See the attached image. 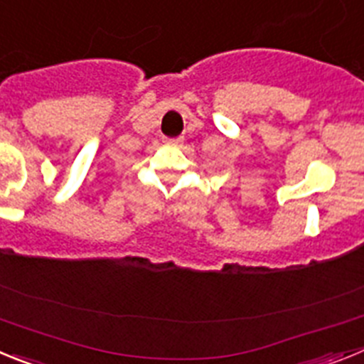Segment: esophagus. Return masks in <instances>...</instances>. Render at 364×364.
Segmentation results:
<instances>
[{
    "label": "esophagus",
    "instance_id": "34e87169",
    "mask_svg": "<svg viewBox=\"0 0 364 364\" xmlns=\"http://www.w3.org/2000/svg\"><path fill=\"white\" fill-rule=\"evenodd\" d=\"M164 144H166V146H180V144H182V138H164Z\"/></svg>",
    "mask_w": 364,
    "mask_h": 364
}]
</instances>
